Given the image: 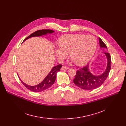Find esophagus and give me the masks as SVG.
Returning <instances> with one entry per match:
<instances>
[{"instance_id":"1","label":"esophagus","mask_w":126,"mask_h":126,"mask_svg":"<svg viewBox=\"0 0 126 126\" xmlns=\"http://www.w3.org/2000/svg\"><path fill=\"white\" fill-rule=\"evenodd\" d=\"M69 69V67H66V66H63L62 67V68H61V70H68Z\"/></svg>"}]
</instances>
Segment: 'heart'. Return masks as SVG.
Here are the masks:
<instances>
[{
	"instance_id": "obj_1",
	"label": "heart",
	"mask_w": 126,
	"mask_h": 126,
	"mask_svg": "<svg viewBox=\"0 0 126 126\" xmlns=\"http://www.w3.org/2000/svg\"><path fill=\"white\" fill-rule=\"evenodd\" d=\"M60 47L55 49L58 58L62 60L68 55L78 65H83L92 58L97 48V40L93 36L66 34L59 40Z\"/></svg>"
}]
</instances>
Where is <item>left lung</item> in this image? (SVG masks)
I'll return each mask as SVG.
<instances>
[{"instance_id":"1","label":"left lung","mask_w":126,"mask_h":126,"mask_svg":"<svg viewBox=\"0 0 126 126\" xmlns=\"http://www.w3.org/2000/svg\"><path fill=\"white\" fill-rule=\"evenodd\" d=\"M99 39L100 48H107V47L101 38ZM107 59V65L105 71L102 74L96 75L93 74L89 69V65L77 70L75 78L73 80L74 84L78 87L86 90H91L96 89L99 87L106 80L111 70V56L108 52H104Z\"/></svg>"}]
</instances>
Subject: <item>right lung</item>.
I'll return each instance as SVG.
<instances>
[{
  "label": "right lung",
  "mask_w": 126,
  "mask_h": 126,
  "mask_svg": "<svg viewBox=\"0 0 126 126\" xmlns=\"http://www.w3.org/2000/svg\"><path fill=\"white\" fill-rule=\"evenodd\" d=\"M54 32V31L53 30L50 29L39 30L34 32V33H32L29 36H28L27 38H26L24 39L23 42L31 37L41 36L45 35L48 34L53 33ZM62 66V65L61 64L54 66L50 71V72L49 73V74L45 78V79L40 83L35 86H30L25 84L20 79L19 76L18 77L20 79L22 83L27 89H29V90L34 92H40L44 90H45L46 89L50 88L53 85L54 83L56 78V74L60 70V68Z\"/></svg>",
  "instance_id": "obj_1"
}]
</instances>
